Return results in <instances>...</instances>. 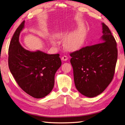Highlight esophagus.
I'll list each match as a JSON object with an SVG mask.
<instances>
[{
  "label": "esophagus",
  "instance_id": "esophagus-1",
  "mask_svg": "<svg viewBox=\"0 0 125 125\" xmlns=\"http://www.w3.org/2000/svg\"><path fill=\"white\" fill-rule=\"evenodd\" d=\"M61 60L63 61H66L68 60V57L66 56H63V57H61Z\"/></svg>",
  "mask_w": 125,
  "mask_h": 125
}]
</instances>
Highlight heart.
Segmentation results:
<instances>
[{"mask_svg": "<svg viewBox=\"0 0 125 125\" xmlns=\"http://www.w3.org/2000/svg\"><path fill=\"white\" fill-rule=\"evenodd\" d=\"M79 28L70 33V29H65L57 33L56 36L60 39H64L63 46L70 51H76L81 49L84 44L87 31L84 26L79 24ZM51 44L56 46L57 42L53 37L50 40Z\"/></svg>", "mask_w": 125, "mask_h": 125, "instance_id": "b5f03b06", "label": "heart"}]
</instances>
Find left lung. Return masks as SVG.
Wrapping results in <instances>:
<instances>
[{"instance_id":"left-lung-1","label":"left lung","mask_w":125,"mask_h":125,"mask_svg":"<svg viewBox=\"0 0 125 125\" xmlns=\"http://www.w3.org/2000/svg\"><path fill=\"white\" fill-rule=\"evenodd\" d=\"M102 25L100 43L70 54L76 89L90 98L101 94L112 82L117 59L115 38L108 27L104 23Z\"/></svg>"}]
</instances>
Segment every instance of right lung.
<instances>
[{"label": "right lung", "instance_id": "1", "mask_svg": "<svg viewBox=\"0 0 125 125\" xmlns=\"http://www.w3.org/2000/svg\"><path fill=\"white\" fill-rule=\"evenodd\" d=\"M23 21L16 30L9 47V67L18 85L35 98L46 96L52 90L55 75L62 64L59 54L49 55L24 49L19 42Z\"/></svg>", "mask_w": 125, "mask_h": 125}]
</instances>
